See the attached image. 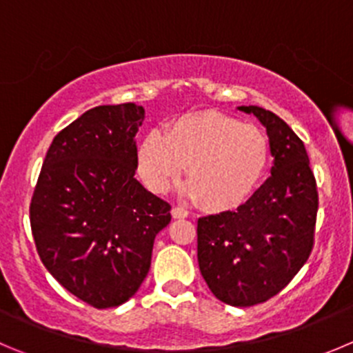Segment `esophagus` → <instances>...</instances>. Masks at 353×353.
I'll use <instances>...</instances> for the list:
<instances>
[{
  "label": "esophagus",
  "mask_w": 353,
  "mask_h": 353,
  "mask_svg": "<svg viewBox=\"0 0 353 353\" xmlns=\"http://www.w3.org/2000/svg\"><path fill=\"white\" fill-rule=\"evenodd\" d=\"M170 214H172L174 219H186L188 217V210L183 209V207H174Z\"/></svg>",
  "instance_id": "1"
}]
</instances>
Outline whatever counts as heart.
<instances>
[{
    "mask_svg": "<svg viewBox=\"0 0 353 353\" xmlns=\"http://www.w3.org/2000/svg\"><path fill=\"white\" fill-rule=\"evenodd\" d=\"M272 160L261 128L219 111L184 114L165 134L150 130L137 144V174L153 193H165L186 170L181 193L207 210L226 212L261 186Z\"/></svg>",
    "mask_w": 353,
    "mask_h": 353,
    "instance_id": "obj_1",
    "label": "heart"
}]
</instances>
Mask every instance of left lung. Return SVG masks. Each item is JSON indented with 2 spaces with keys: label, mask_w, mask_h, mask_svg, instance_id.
Masks as SVG:
<instances>
[{
  "label": "left lung",
  "mask_w": 353,
  "mask_h": 353,
  "mask_svg": "<svg viewBox=\"0 0 353 353\" xmlns=\"http://www.w3.org/2000/svg\"><path fill=\"white\" fill-rule=\"evenodd\" d=\"M266 128L272 176L236 210L200 217L199 266L219 301L252 306L282 291L314 247L319 195L305 144L272 111L239 106Z\"/></svg>",
  "instance_id": "1"
}]
</instances>
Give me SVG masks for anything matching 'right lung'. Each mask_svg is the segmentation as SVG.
Here are the masks:
<instances>
[{
  "label": "right lung",
  "mask_w": 353,
  "mask_h": 353,
  "mask_svg": "<svg viewBox=\"0 0 353 353\" xmlns=\"http://www.w3.org/2000/svg\"><path fill=\"white\" fill-rule=\"evenodd\" d=\"M144 108L97 106L52 141L34 188L31 230L45 268L95 308L130 299L146 279L170 205L134 177Z\"/></svg>",
  "instance_id": "obj_1"
}]
</instances>
